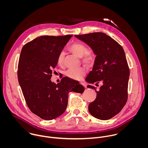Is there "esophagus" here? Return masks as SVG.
Returning <instances> with one entry per match:
<instances>
[{
    "label": "esophagus",
    "mask_w": 148,
    "mask_h": 148,
    "mask_svg": "<svg viewBox=\"0 0 148 148\" xmlns=\"http://www.w3.org/2000/svg\"><path fill=\"white\" fill-rule=\"evenodd\" d=\"M80 84H81V85H82V86H84V88H87V85H86V84H84V83H83V82H81Z\"/></svg>",
    "instance_id": "34e87169"
}]
</instances>
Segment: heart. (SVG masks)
<instances>
[{"label":"heart","instance_id":"1","mask_svg":"<svg viewBox=\"0 0 148 148\" xmlns=\"http://www.w3.org/2000/svg\"><path fill=\"white\" fill-rule=\"evenodd\" d=\"M69 50L78 58H81V61L84 64L87 66L91 65L94 61V57L90 53L88 52V49L87 47L81 43H75L71 45L69 47ZM64 57V54L63 52H61L58 54L57 62L59 66H63ZM85 74L86 70L82 68L69 69L66 73V75L69 78L75 80L81 79Z\"/></svg>","mask_w":148,"mask_h":148}]
</instances>
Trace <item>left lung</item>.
Masks as SVG:
<instances>
[{"label":"left lung","instance_id":"8db88e82","mask_svg":"<svg viewBox=\"0 0 148 148\" xmlns=\"http://www.w3.org/2000/svg\"><path fill=\"white\" fill-rule=\"evenodd\" d=\"M92 50L96 57L92 70L86 78L89 84L102 82L95 90L96 99L89 104L88 111L94 117L108 120L117 115L128 99L130 69L122 47L112 38L103 33L96 32L75 35Z\"/></svg>","mask_w":148,"mask_h":148}]
</instances>
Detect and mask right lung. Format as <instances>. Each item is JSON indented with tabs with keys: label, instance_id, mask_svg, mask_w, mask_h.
<instances>
[{
	"label": "right lung",
	"instance_id": "obj_1",
	"mask_svg": "<svg viewBox=\"0 0 148 148\" xmlns=\"http://www.w3.org/2000/svg\"><path fill=\"white\" fill-rule=\"evenodd\" d=\"M72 36H40L26 43L20 53L17 70L20 86L30 111L45 120L64 112L69 92L84 91L79 84L74 87V81L66 77L57 84L50 80L57 57Z\"/></svg>",
	"mask_w": 148,
	"mask_h": 148
}]
</instances>
